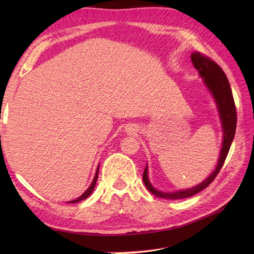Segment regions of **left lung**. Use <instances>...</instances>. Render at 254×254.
I'll list each match as a JSON object with an SVG mask.
<instances>
[{
    "label": "left lung",
    "instance_id": "8db88e82",
    "mask_svg": "<svg viewBox=\"0 0 254 254\" xmlns=\"http://www.w3.org/2000/svg\"><path fill=\"white\" fill-rule=\"evenodd\" d=\"M191 60L193 63V66L195 67L199 75L204 78V83L207 86L210 93H212L215 101H216L220 120H222L223 126V132H224V141H223V147L220 150L219 159L217 163V167L215 170L210 174V176L206 180H204L201 185L194 187L192 189H188V190L177 191L172 193H166L156 190L153 186L150 185L148 180V174H147V165L145 167L143 172V182L146 186L149 192H152L154 195L161 197V198H169V199H177V198H185L195 195L196 193L201 192L204 189H206L210 183L214 181L215 178L218 175L219 170L225 163L226 157H227L230 145L233 143V139L235 137L236 133V126H237V111H236V105L233 96V91L230 88V84L227 79V76L224 73L218 64L214 62L212 59L202 55L201 52H193L191 55Z\"/></svg>",
    "mask_w": 254,
    "mask_h": 254
}]
</instances>
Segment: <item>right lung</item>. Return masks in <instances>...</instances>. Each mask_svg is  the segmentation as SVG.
Here are the masks:
<instances>
[{"instance_id":"add662e5","label":"right lung","mask_w":254,"mask_h":254,"mask_svg":"<svg viewBox=\"0 0 254 254\" xmlns=\"http://www.w3.org/2000/svg\"><path fill=\"white\" fill-rule=\"evenodd\" d=\"M98 171H99V167H98V168H97V171H96V175H95L94 180H93V182H91V185H90V187L87 189V190H86L79 197H77L76 199H74V201H71V202H68V203H77V202H79V201H82V199L87 198V197L90 195V194L93 193L94 189H95V186H96L97 179H98Z\"/></svg>"}]
</instances>
